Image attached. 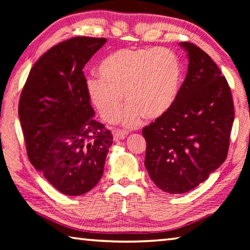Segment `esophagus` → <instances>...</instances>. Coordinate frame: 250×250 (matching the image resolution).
I'll return each mask as SVG.
<instances>
[{
  "mask_svg": "<svg viewBox=\"0 0 250 250\" xmlns=\"http://www.w3.org/2000/svg\"><path fill=\"white\" fill-rule=\"evenodd\" d=\"M128 135V132L125 130H116L114 132V141H120L125 139V136Z\"/></svg>",
  "mask_w": 250,
  "mask_h": 250,
  "instance_id": "obj_1",
  "label": "esophagus"
}]
</instances>
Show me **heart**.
Returning <instances> with one entry per match:
<instances>
[{"label":"heart","mask_w":250,"mask_h":250,"mask_svg":"<svg viewBox=\"0 0 250 250\" xmlns=\"http://www.w3.org/2000/svg\"><path fill=\"white\" fill-rule=\"evenodd\" d=\"M99 77L89 78V99L105 120L114 121L124 106V125H139L144 115L148 119L160 117L176 100L182 64L167 48L120 49L101 62Z\"/></svg>","instance_id":"1"}]
</instances>
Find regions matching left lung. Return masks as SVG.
<instances>
[{
    "mask_svg": "<svg viewBox=\"0 0 250 250\" xmlns=\"http://www.w3.org/2000/svg\"><path fill=\"white\" fill-rule=\"evenodd\" d=\"M188 71L167 111L143 129L145 167L158 188L185 193L225 162L234 120L229 84L211 58L189 42Z\"/></svg>",
    "mask_w": 250,
    "mask_h": 250,
    "instance_id": "obj_1",
    "label": "left lung"
}]
</instances>
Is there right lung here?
<instances>
[{
  "instance_id": "obj_1",
  "label": "right lung",
  "mask_w": 250,
  "mask_h": 250,
  "mask_svg": "<svg viewBox=\"0 0 250 250\" xmlns=\"http://www.w3.org/2000/svg\"><path fill=\"white\" fill-rule=\"evenodd\" d=\"M106 43L76 36L52 47L31 68L18 114L29 160L66 195L99 183L113 134L95 120L83 68Z\"/></svg>"
}]
</instances>
